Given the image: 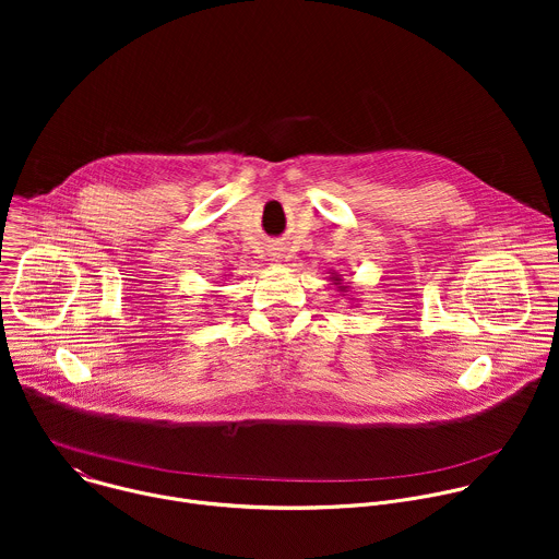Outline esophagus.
I'll use <instances>...</instances> for the list:
<instances>
[{"label": "esophagus", "instance_id": "34e87169", "mask_svg": "<svg viewBox=\"0 0 559 559\" xmlns=\"http://www.w3.org/2000/svg\"><path fill=\"white\" fill-rule=\"evenodd\" d=\"M283 257H285V254H281L278 250H274V252H272V261H283Z\"/></svg>", "mask_w": 559, "mask_h": 559}]
</instances>
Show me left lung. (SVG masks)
<instances>
[{
    "label": "left lung",
    "instance_id": "8db88e82",
    "mask_svg": "<svg viewBox=\"0 0 559 559\" xmlns=\"http://www.w3.org/2000/svg\"><path fill=\"white\" fill-rule=\"evenodd\" d=\"M330 274H332L330 281H332V285H336V292H341V296H347V292H352V285L343 283V274H338L336 270H330Z\"/></svg>",
    "mask_w": 559,
    "mask_h": 559
}]
</instances>
